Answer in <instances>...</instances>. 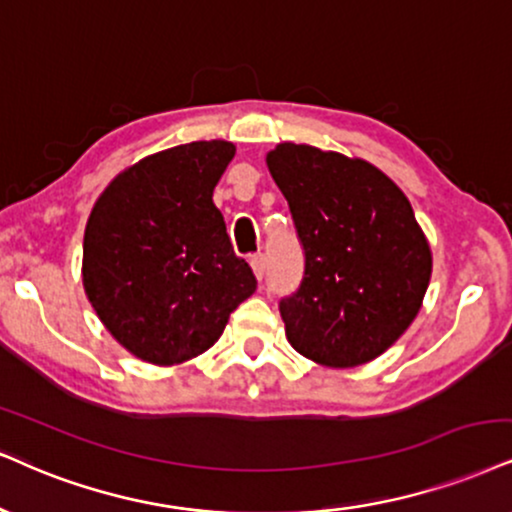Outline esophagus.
Returning <instances> with one entry per match:
<instances>
[{
	"label": "esophagus",
	"mask_w": 512,
	"mask_h": 512,
	"mask_svg": "<svg viewBox=\"0 0 512 512\" xmlns=\"http://www.w3.org/2000/svg\"><path fill=\"white\" fill-rule=\"evenodd\" d=\"M249 263H251V270H254V275L258 277V280H263V275H266V256L254 254L249 258Z\"/></svg>",
	"instance_id": "34e87169"
}]
</instances>
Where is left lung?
<instances>
[{
	"label": "left lung",
	"instance_id": "obj_1",
	"mask_svg": "<svg viewBox=\"0 0 512 512\" xmlns=\"http://www.w3.org/2000/svg\"><path fill=\"white\" fill-rule=\"evenodd\" d=\"M306 254L304 282L280 301L289 344L325 368L382 356L418 315L432 249L413 206L372 163L282 142L266 156Z\"/></svg>",
	"mask_w": 512,
	"mask_h": 512
}]
</instances>
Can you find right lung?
Here are the masks:
<instances>
[{
    "label": "right lung",
    "mask_w": 512,
    "mask_h": 512,
    "mask_svg": "<svg viewBox=\"0 0 512 512\" xmlns=\"http://www.w3.org/2000/svg\"><path fill=\"white\" fill-rule=\"evenodd\" d=\"M235 144L189 142L144 156L94 201L82 242V287L132 356L178 365L211 349L256 292L213 189Z\"/></svg>",
    "instance_id": "1"
}]
</instances>
